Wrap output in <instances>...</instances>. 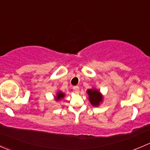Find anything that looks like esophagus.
I'll list each match as a JSON object with an SVG mask.
<instances>
[{
    "instance_id": "esophagus-1",
    "label": "esophagus",
    "mask_w": 150,
    "mask_h": 150,
    "mask_svg": "<svg viewBox=\"0 0 150 150\" xmlns=\"http://www.w3.org/2000/svg\"><path fill=\"white\" fill-rule=\"evenodd\" d=\"M73 90H74V91L75 92V93H79V91H80V88H79V86H74V87H73Z\"/></svg>"
}]
</instances>
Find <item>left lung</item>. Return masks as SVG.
I'll return each instance as SVG.
<instances>
[{
    "label": "left lung",
    "mask_w": 150,
    "mask_h": 150,
    "mask_svg": "<svg viewBox=\"0 0 150 150\" xmlns=\"http://www.w3.org/2000/svg\"><path fill=\"white\" fill-rule=\"evenodd\" d=\"M87 93L88 95L89 101L93 106L97 107L99 105L100 102H102V95L96 89H88L87 91Z\"/></svg>",
    "instance_id": "left-lung-1"
}]
</instances>
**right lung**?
Wrapping results in <instances>:
<instances>
[{"instance_id":"add662e5","label":"right lung","mask_w":150,"mask_h":150,"mask_svg":"<svg viewBox=\"0 0 150 150\" xmlns=\"http://www.w3.org/2000/svg\"><path fill=\"white\" fill-rule=\"evenodd\" d=\"M64 93H62V91H59L58 93H57V96L55 97V99L57 101H59V100H60L61 99H63V98H64Z\"/></svg>"}]
</instances>
